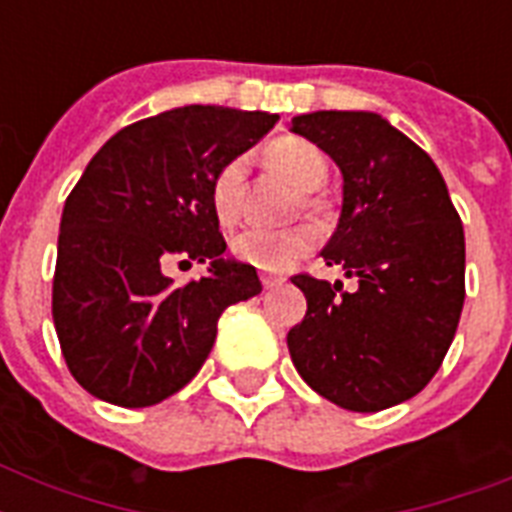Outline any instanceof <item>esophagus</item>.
Listing matches in <instances>:
<instances>
[{
    "instance_id": "34e87169",
    "label": "esophagus",
    "mask_w": 512,
    "mask_h": 512,
    "mask_svg": "<svg viewBox=\"0 0 512 512\" xmlns=\"http://www.w3.org/2000/svg\"><path fill=\"white\" fill-rule=\"evenodd\" d=\"M260 281H263L265 289H276V287H281V284H284L287 279H281V276H273V273H263V276H260Z\"/></svg>"
}]
</instances>
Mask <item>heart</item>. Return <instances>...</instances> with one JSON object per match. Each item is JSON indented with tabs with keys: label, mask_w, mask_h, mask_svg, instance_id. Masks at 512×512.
Here are the masks:
<instances>
[{
	"label": "heart",
	"mask_w": 512,
	"mask_h": 512,
	"mask_svg": "<svg viewBox=\"0 0 512 512\" xmlns=\"http://www.w3.org/2000/svg\"><path fill=\"white\" fill-rule=\"evenodd\" d=\"M268 162L292 180L300 191H316L327 180V159L319 148L303 138H281L268 146ZM247 175V159L233 156L217 170L215 180L209 185V199L217 220L231 225L239 217L241 185ZM316 233L308 225H292V228H263L252 225L233 236V255L244 263L263 268V271H284L303 257L313 247Z\"/></svg>",
	"instance_id": "heart-1"
}]
</instances>
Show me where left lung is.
I'll use <instances>...</instances> for the list:
<instances>
[{
    "mask_svg": "<svg viewBox=\"0 0 512 512\" xmlns=\"http://www.w3.org/2000/svg\"><path fill=\"white\" fill-rule=\"evenodd\" d=\"M289 130L340 167L342 209L321 257L342 281L295 276L308 313L292 364L319 396L380 412L417 396L452 345L465 303V231L438 167L374 111H313Z\"/></svg>",
    "mask_w": 512,
    "mask_h": 512,
    "instance_id": "left-lung-1",
    "label": "left lung"
}]
</instances>
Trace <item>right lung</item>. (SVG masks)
I'll use <instances>...</instances> for the list:
<instances>
[{"instance_id": "1", "label": "right lung", "mask_w": 512, "mask_h": 512, "mask_svg": "<svg viewBox=\"0 0 512 512\" xmlns=\"http://www.w3.org/2000/svg\"><path fill=\"white\" fill-rule=\"evenodd\" d=\"M279 116L183 106L124 127L68 193L52 281V321L87 393L140 409L196 377L228 305L263 292L257 271L225 257L209 185ZM172 256L209 262L177 288Z\"/></svg>"}]
</instances>
